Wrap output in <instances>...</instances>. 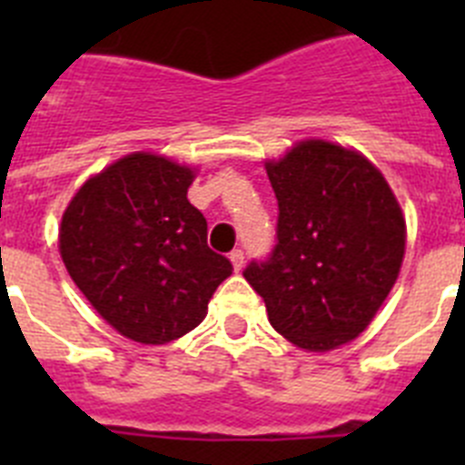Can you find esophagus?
Listing matches in <instances>:
<instances>
[{
  "label": "esophagus",
  "instance_id": "obj_1",
  "mask_svg": "<svg viewBox=\"0 0 465 465\" xmlns=\"http://www.w3.org/2000/svg\"><path fill=\"white\" fill-rule=\"evenodd\" d=\"M230 262H232L235 272H240L242 265H244V252H242V249H235V252L230 253Z\"/></svg>",
  "mask_w": 465,
  "mask_h": 465
}]
</instances>
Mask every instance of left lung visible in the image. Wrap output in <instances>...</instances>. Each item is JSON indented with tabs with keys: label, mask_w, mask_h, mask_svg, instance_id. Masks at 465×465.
<instances>
[{
	"label": "left lung",
	"mask_w": 465,
	"mask_h": 465,
	"mask_svg": "<svg viewBox=\"0 0 465 465\" xmlns=\"http://www.w3.org/2000/svg\"><path fill=\"white\" fill-rule=\"evenodd\" d=\"M277 195V244L244 279L277 332L305 351L359 338L396 283L405 219L381 172L323 139L265 163Z\"/></svg>",
	"instance_id": "8db88e82"
}]
</instances>
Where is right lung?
<instances>
[{"label":"right lung","instance_id":"obj_1","mask_svg":"<svg viewBox=\"0 0 465 465\" xmlns=\"http://www.w3.org/2000/svg\"><path fill=\"white\" fill-rule=\"evenodd\" d=\"M195 172L130 153L90 176L60 223V256L90 305L121 335L165 344L203 322L232 274L207 246V221L188 203Z\"/></svg>","mask_w":465,"mask_h":465}]
</instances>
